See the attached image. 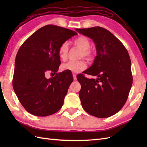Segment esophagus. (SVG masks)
<instances>
[{"label":"esophagus","instance_id":"34e87169","mask_svg":"<svg viewBox=\"0 0 147 147\" xmlns=\"http://www.w3.org/2000/svg\"><path fill=\"white\" fill-rule=\"evenodd\" d=\"M73 78L74 80H76V74H73Z\"/></svg>","mask_w":147,"mask_h":147}]
</instances>
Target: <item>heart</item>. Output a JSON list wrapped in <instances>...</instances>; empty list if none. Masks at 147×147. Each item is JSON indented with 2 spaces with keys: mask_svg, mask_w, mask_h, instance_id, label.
Returning <instances> with one entry per match:
<instances>
[{
  "mask_svg": "<svg viewBox=\"0 0 147 147\" xmlns=\"http://www.w3.org/2000/svg\"><path fill=\"white\" fill-rule=\"evenodd\" d=\"M74 45L82 49L81 56L87 59L92 57V52L89 48L90 47V42L89 39L85 36H81L74 41ZM68 43L64 42L59 48V55L62 60H65L67 58L68 52ZM86 67V62L82 60L78 61H68L61 65V69L65 71H70L72 73H79L85 69Z\"/></svg>",
  "mask_w": 147,
  "mask_h": 147,
  "instance_id": "b5f03b06",
  "label": "heart"
}]
</instances>
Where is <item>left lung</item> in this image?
Returning a JSON list of instances; mask_svg holds the SVG:
<instances>
[{"mask_svg": "<svg viewBox=\"0 0 147 147\" xmlns=\"http://www.w3.org/2000/svg\"><path fill=\"white\" fill-rule=\"evenodd\" d=\"M75 30L92 39L96 51L93 64L83 72L96 78L88 79L83 74L77 76L82 86L79 95L82 107L96 117L112 116L125 104L132 86L128 52L123 43L104 28Z\"/></svg>", "mask_w": 147, "mask_h": 147, "instance_id": "obj_1", "label": "left lung"}]
</instances>
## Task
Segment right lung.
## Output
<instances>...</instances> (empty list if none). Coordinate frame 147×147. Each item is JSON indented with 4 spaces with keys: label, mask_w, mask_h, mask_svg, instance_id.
Returning a JSON list of instances; mask_svg holds the SVG:
<instances>
[{
    "label": "right lung",
    "mask_w": 147,
    "mask_h": 147,
    "mask_svg": "<svg viewBox=\"0 0 147 147\" xmlns=\"http://www.w3.org/2000/svg\"><path fill=\"white\" fill-rule=\"evenodd\" d=\"M76 35L73 30L49 24L32 34L19 49L12 86L21 105L29 113L47 116L62 107L73 81L72 73L63 71L47 79L45 73H57L61 64L59 47Z\"/></svg>",
    "instance_id": "add662e5"
}]
</instances>
